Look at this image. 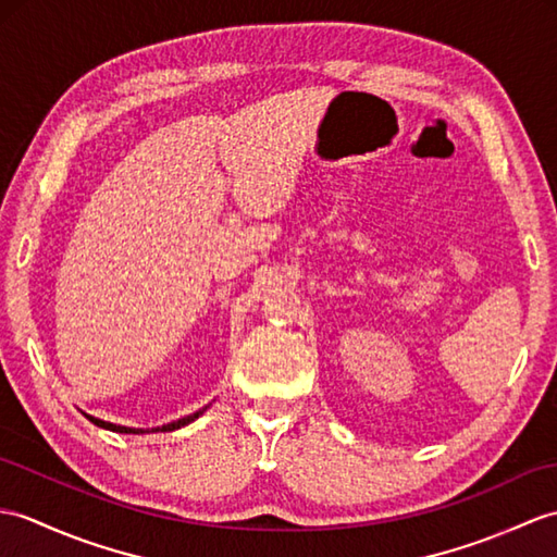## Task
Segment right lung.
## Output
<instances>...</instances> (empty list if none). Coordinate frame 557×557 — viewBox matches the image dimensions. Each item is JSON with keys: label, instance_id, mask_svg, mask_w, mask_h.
Listing matches in <instances>:
<instances>
[{"label": "right lung", "instance_id": "right-lung-1", "mask_svg": "<svg viewBox=\"0 0 557 557\" xmlns=\"http://www.w3.org/2000/svg\"><path fill=\"white\" fill-rule=\"evenodd\" d=\"M203 410H199V412H194V416H187V418H183V420H177V422H171V424H163V426H157V432H173V430H180V426H185V424H189L191 420H197L199 416H201ZM89 420H92L97 426H103V430H111V432H121V434H141L145 430H133V426H121V424H111V422H103V420H97V418H92V416H87Z\"/></svg>", "mask_w": 557, "mask_h": 557}]
</instances>
